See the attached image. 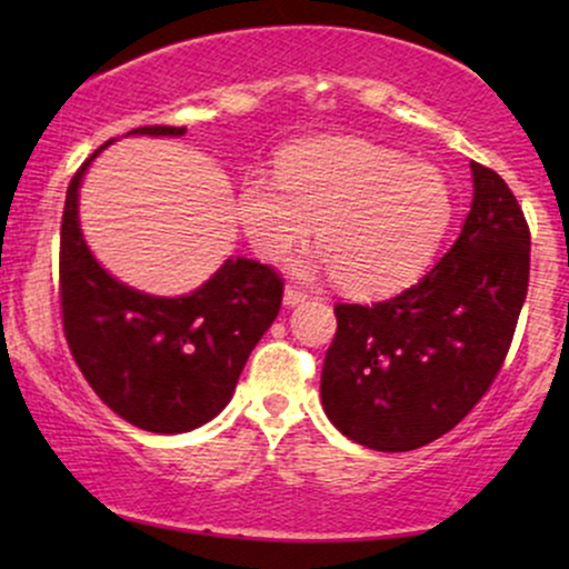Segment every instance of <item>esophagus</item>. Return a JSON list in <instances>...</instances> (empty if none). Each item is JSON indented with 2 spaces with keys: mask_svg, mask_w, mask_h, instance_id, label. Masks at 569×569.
I'll return each instance as SVG.
<instances>
[{
  "mask_svg": "<svg viewBox=\"0 0 569 569\" xmlns=\"http://www.w3.org/2000/svg\"><path fill=\"white\" fill-rule=\"evenodd\" d=\"M305 299H307V291L297 289V286H286V293H283V302H286V305L293 307V305L305 302Z\"/></svg>",
  "mask_w": 569,
  "mask_h": 569,
  "instance_id": "1",
  "label": "esophagus"
}]
</instances>
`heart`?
Segmentation results:
<instances>
[{
	"label": "heart",
	"mask_w": 569,
	"mask_h": 569,
	"mask_svg": "<svg viewBox=\"0 0 569 569\" xmlns=\"http://www.w3.org/2000/svg\"><path fill=\"white\" fill-rule=\"evenodd\" d=\"M238 219L253 251L283 262L316 224V246L335 280L356 297L407 286L430 262L452 219V194L439 168L352 139L286 147L276 181L246 176Z\"/></svg>",
	"instance_id": "heart-1"
}]
</instances>
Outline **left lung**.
<instances>
[{
    "label": "left lung",
    "instance_id": "1",
    "mask_svg": "<svg viewBox=\"0 0 569 569\" xmlns=\"http://www.w3.org/2000/svg\"><path fill=\"white\" fill-rule=\"evenodd\" d=\"M473 202L433 270L396 297L335 305L321 398L337 430L409 452L452 430L500 375L530 283V227L492 168L471 162Z\"/></svg>",
    "mask_w": 569,
    "mask_h": 569
}]
</instances>
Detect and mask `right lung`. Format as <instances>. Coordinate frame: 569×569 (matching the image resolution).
I'll list each match as a JSON object with an SVG mask.
<instances>
[{
  "label": "right lung",
  "instance_id": "right-lung-1",
  "mask_svg": "<svg viewBox=\"0 0 569 569\" xmlns=\"http://www.w3.org/2000/svg\"><path fill=\"white\" fill-rule=\"evenodd\" d=\"M130 133L184 136L187 128L143 126ZM101 149L67 189L58 257L63 337L114 415L149 433H184L227 407L248 356L278 318L283 278L270 264L238 257L189 297H149L114 280L84 246L77 219V189Z\"/></svg>",
  "mask_w": 569,
  "mask_h": 569
}]
</instances>
